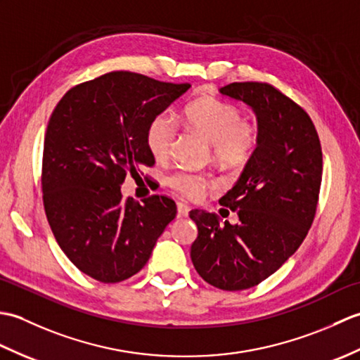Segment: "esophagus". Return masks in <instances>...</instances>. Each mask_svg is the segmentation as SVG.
Instances as JSON below:
<instances>
[{"mask_svg":"<svg viewBox=\"0 0 360 360\" xmlns=\"http://www.w3.org/2000/svg\"><path fill=\"white\" fill-rule=\"evenodd\" d=\"M188 212H190V209H188V205H187V204H184V202H178V217H179V218H182V217H187V215H188Z\"/></svg>","mask_w":360,"mask_h":360,"instance_id":"obj_1","label":"esophagus"}]
</instances>
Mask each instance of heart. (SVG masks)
Returning <instances> with one entry per match:
<instances>
[{"mask_svg":"<svg viewBox=\"0 0 360 360\" xmlns=\"http://www.w3.org/2000/svg\"><path fill=\"white\" fill-rule=\"evenodd\" d=\"M184 120L192 131L210 142L212 156L219 164L240 167L248 162L258 143V129L243 119L236 106L217 97H200L184 110ZM178 127L170 114L153 117L147 128V147L156 160H165L173 150ZM170 186L188 198H200L212 181L204 174L176 172L170 176Z\"/></svg>","mask_w":360,"mask_h":360,"instance_id":"b5f03b06","label":"heart"}]
</instances>
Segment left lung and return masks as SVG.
Instances as JSON below:
<instances>
[{
	"label": "left lung",
	"instance_id": "8db88e82",
	"mask_svg": "<svg viewBox=\"0 0 360 360\" xmlns=\"http://www.w3.org/2000/svg\"><path fill=\"white\" fill-rule=\"evenodd\" d=\"M219 93L255 112L258 143L219 200L240 221L221 224L215 213L190 212L198 227L190 257L209 285L241 290L278 271L303 243L316 217L322 147L308 112L269 83H231Z\"/></svg>",
	"mask_w": 360,
	"mask_h": 360
}]
</instances>
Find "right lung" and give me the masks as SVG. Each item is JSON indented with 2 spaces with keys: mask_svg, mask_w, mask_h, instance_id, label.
I'll return each mask as SVG.
<instances>
[{
  "mask_svg": "<svg viewBox=\"0 0 360 360\" xmlns=\"http://www.w3.org/2000/svg\"><path fill=\"white\" fill-rule=\"evenodd\" d=\"M188 88L114 71L71 88L53 110L43 148L44 212L65 255L91 278L133 277L174 219L170 198L141 204L124 200L120 186L155 164L147 128Z\"/></svg>",
  "mask_w": 360,
  "mask_h": 360,
  "instance_id": "obj_1",
  "label": "right lung"
}]
</instances>
